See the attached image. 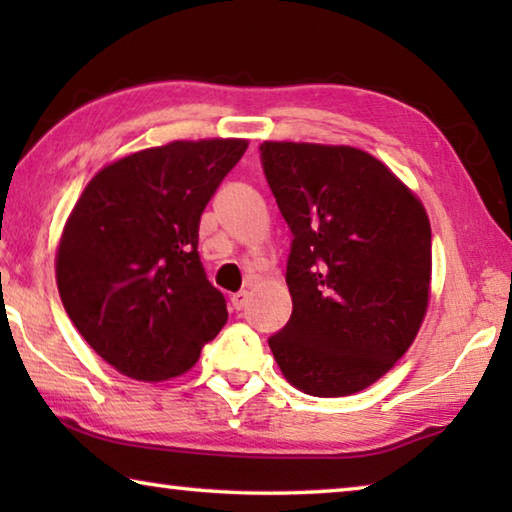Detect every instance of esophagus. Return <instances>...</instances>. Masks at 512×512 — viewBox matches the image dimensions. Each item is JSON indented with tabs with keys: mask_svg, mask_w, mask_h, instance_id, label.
Listing matches in <instances>:
<instances>
[{
	"mask_svg": "<svg viewBox=\"0 0 512 512\" xmlns=\"http://www.w3.org/2000/svg\"><path fill=\"white\" fill-rule=\"evenodd\" d=\"M246 302H248V291H239V293H235V296H232V307H235L237 311L244 309Z\"/></svg>",
	"mask_w": 512,
	"mask_h": 512,
	"instance_id": "1",
	"label": "esophagus"
}]
</instances>
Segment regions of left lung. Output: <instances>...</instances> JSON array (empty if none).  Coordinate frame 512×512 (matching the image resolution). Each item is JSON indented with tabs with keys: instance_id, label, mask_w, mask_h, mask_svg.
I'll use <instances>...</instances> for the list:
<instances>
[{
	"instance_id": "8db88e82",
	"label": "left lung",
	"mask_w": 512,
	"mask_h": 512,
	"mask_svg": "<svg viewBox=\"0 0 512 512\" xmlns=\"http://www.w3.org/2000/svg\"><path fill=\"white\" fill-rule=\"evenodd\" d=\"M259 151L293 235V311L268 345L298 391L359 393L411 348L427 316V210L384 162L354 146L264 142Z\"/></svg>"
}]
</instances>
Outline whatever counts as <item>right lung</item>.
Segmentation results:
<instances>
[{
  "instance_id": "obj_1",
  "label": "right lung",
  "mask_w": 512,
  "mask_h": 512,
  "mask_svg": "<svg viewBox=\"0 0 512 512\" xmlns=\"http://www.w3.org/2000/svg\"><path fill=\"white\" fill-rule=\"evenodd\" d=\"M248 140H176L94 173L56 248L63 307L121 375H185L228 320L198 257L205 205Z\"/></svg>"
}]
</instances>
